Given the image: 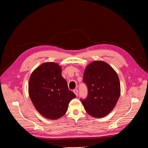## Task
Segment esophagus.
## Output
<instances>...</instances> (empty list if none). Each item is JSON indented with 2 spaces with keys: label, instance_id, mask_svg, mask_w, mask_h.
<instances>
[{
  "label": "esophagus",
  "instance_id": "34e87169",
  "mask_svg": "<svg viewBox=\"0 0 148 148\" xmlns=\"http://www.w3.org/2000/svg\"><path fill=\"white\" fill-rule=\"evenodd\" d=\"M73 92L75 94V95L76 96H78V89H74L73 90Z\"/></svg>",
  "mask_w": 148,
  "mask_h": 148
}]
</instances>
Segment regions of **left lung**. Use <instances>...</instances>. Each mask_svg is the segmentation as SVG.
<instances>
[{
  "mask_svg": "<svg viewBox=\"0 0 148 148\" xmlns=\"http://www.w3.org/2000/svg\"><path fill=\"white\" fill-rule=\"evenodd\" d=\"M83 82L88 86V96L81 101L86 112L96 118L108 115L120 95V83L116 71L104 61H93L85 69Z\"/></svg>",
  "mask_w": 148,
  "mask_h": 148,
  "instance_id": "left-lung-1",
  "label": "left lung"
}]
</instances>
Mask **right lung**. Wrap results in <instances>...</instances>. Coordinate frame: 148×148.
I'll return each mask as SVG.
<instances>
[{
	"instance_id": "obj_1",
	"label": "right lung",
	"mask_w": 148,
	"mask_h": 148,
	"mask_svg": "<svg viewBox=\"0 0 148 148\" xmlns=\"http://www.w3.org/2000/svg\"><path fill=\"white\" fill-rule=\"evenodd\" d=\"M28 92L33 104L46 119L57 120L64 115L70 101L76 97L62 76V68L54 62H45L31 73Z\"/></svg>"
}]
</instances>
